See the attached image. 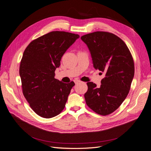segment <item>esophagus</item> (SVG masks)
Listing matches in <instances>:
<instances>
[{
  "mask_svg": "<svg viewBox=\"0 0 151 151\" xmlns=\"http://www.w3.org/2000/svg\"><path fill=\"white\" fill-rule=\"evenodd\" d=\"M74 82H75V83H78L81 82V81H79V80H76H76H74Z\"/></svg>",
  "mask_w": 151,
  "mask_h": 151,
  "instance_id": "34e87169",
  "label": "esophagus"
}]
</instances>
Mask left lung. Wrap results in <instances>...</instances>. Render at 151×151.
<instances>
[{
	"label": "left lung",
	"mask_w": 151,
	"mask_h": 151,
	"mask_svg": "<svg viewBox=\"0 0 151 151\" xmlns=\"http://www.w3.org/2000/svg\"><path fill=\"white\" fill-rule=\"evenodd\" d=\"M81 38L88 48L93 68L105 74L100 87L87 83L86 104L95 113L107 115L118 108L129 93L134 75L133 59L124 42L113 33L96 32Z\"/></svg>",
	"instance_id": "1"
}]
</instances>
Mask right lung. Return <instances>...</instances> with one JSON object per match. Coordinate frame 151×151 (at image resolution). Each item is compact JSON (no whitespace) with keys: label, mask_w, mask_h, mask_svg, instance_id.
Returning <instances> with one entry per match:
<instances>
[{"label":"right lung","mask_w":151,"mask_h":151,"mask_svg":"<svg viewBox=\"0 0 151 151\" xmlns=\"http://www.w3.org/2000/svg\"><path fill=\"white\" fill-rule=\"evenodd\" d=\"M79 37L69 32H51L32 41L24 51L19 71L23 93L38 115L51 118L64 108L75 83L55 79V72L64 54Z\"/></svg>","instance_id":"1"}]
</instances>
